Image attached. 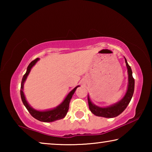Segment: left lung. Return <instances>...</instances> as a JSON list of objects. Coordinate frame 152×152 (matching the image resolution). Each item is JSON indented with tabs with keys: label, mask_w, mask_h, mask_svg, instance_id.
Returning <instances> with one entry per match:
<instances>
[{
	"label": "left lung",
	"mask_w": 152,
	"mask_h": 152,
	"mask_svg": "<svg viewBox=\"0 0 152 152\" xmlns=\"http://www.w3.org/2000/svg\"><path fill=\"white\" fill-rule=\"evenodd\" d=\"M125 61L126 63L128 72V86L127 92L125 96L120 101L117 102L113 105L107 107H100L94 104L91 102L90 97L88 95V102L89 109L93 113L94 115L99 117H102L105 118H113L117 117L121 113L124 111L125 109L127 108V105L129 103L131 100L132 99L133 92H134L135 87V80L132 76V70L131 67L127 63V61L125 58Z\"/></svg>",
	"instance_id": "8db88e82"
}]
</instances>
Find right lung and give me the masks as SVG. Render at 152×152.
Wrapping results in <instances>:
<instances>
[{
	"instance_id": "right-lung-1",
	"label": "right lung",
	"mask_w": 152,
	"mask_h": 152,
	"mask_svg": "<svg viewBox=\"0 0 152 152\" xmlns=\"http://www.w3.org/2000/svg\"><path fill=\"white\" fill-rule=\"evenodd\" d=\"M39 60V58H36L35 60L32 61L29 64V65L28 66L27 68L26 73L24 74L23 77L22 78L21 84H20V97H21V100L25 107H26L28 111L31 115L33 117H34L35 119L40 121L42 122H52L56 120L61 119L65 117V116L67 114V113L69 109V104H70V100L72 97L73 94L75 92L76 88H78L79 86H76L72 91H71L69 94L67 95L65 99L64 100L63 102H61L60 104H59L58 107H56L54 109L47 110H43V111H40V110H35L30 106L28 103L27 101L25 99L24 92H23V86L24 83L26 79L27 78L28 75L30 72L31 70L32 67L35 65V64L37 62V61Z\"/></svg>"
}]
</instances>
